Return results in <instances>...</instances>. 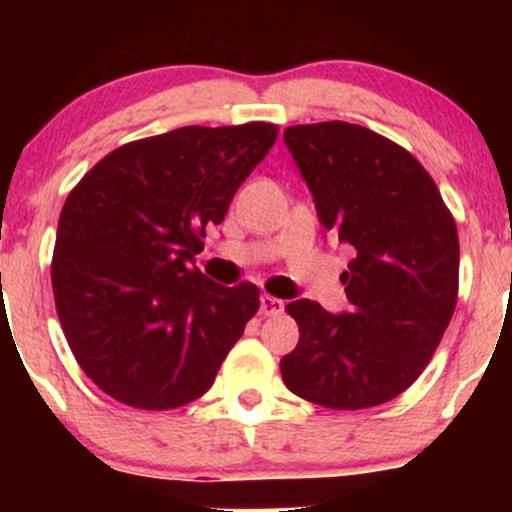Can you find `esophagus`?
Wrapping results in <instances>:
<instances>
[{
	"instance_id": "1",
	"label": "esophagus",
	"mask_w": 512,
	"mask_h": 512,
	"mask_svg": "<svg viewBox=\"0 0 512 512\" xmlns=\"http://www.w3.org/2000/svg\"><path fill=\"white\" fill-rule=\"evenodd\" d=\"M260 313L267 315V317H274V315H281L284 313V301L276 296H269V293H264L260 298Z\"/></svg>"
}]
</instances>
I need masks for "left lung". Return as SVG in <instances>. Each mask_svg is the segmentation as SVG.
Segmentation results:
<instances>
[{
	"label": "left lung",
	"instance_id": "8db88e82",
	"mask_svg": "<svg viewBox=\"0 0 512 512\" xmlns=\"http://www.w3.org/2000/svg\"><path fill=\"white\" fill-rule=\"evenodd\" d=\"M322 226L356 252L342 284L351 310L286 305L298 346L281 358L293 395L368 409L416 383L457 305L460 243L428 170L404 146L351 122L286 127Z\"/></svg>",
	"mask_w": 512,
	"mask_h": 512
}]
</instances>
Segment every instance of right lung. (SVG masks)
I'll return each instance as SVG.
<instances>
[{
  "instance_id": "obj_1",
  "label": "right lung",
  "mask_w": 512,
  "mask_h": 512,
  "mask_svg": "<svg viewBox=\"0 0 512 512\" xmlns=\"http://www.w3.org/2000/svg\"><path fill=\"white\" fill-rule=\"evenodd\" d=\"M279 127H180L122 144L74 185L52 252L60 325L81 370L134 409L195 402L260 308L250 281L192 264Z\"/></svg>"
}]
</instances>
